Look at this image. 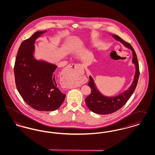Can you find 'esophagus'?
<instances>
[{
    "mask_svg": "<svg viewBox=\"0 0 155 155\" xmlns=\"http://www.w3.org/2000/svg\"><path fill=\"white\" fill-rule=\"evenodd\" d=\"M81 66L80 64H71L70 65L68 66L66 68H65L64 73H63V75L64 76H70V75H74L75 74V72L79 70L80 68H81ZM87 78H83L81 80V82L82 84H84L87 82ZM63 87L65 88H70L71 87V85L69 84H64L63 85Z\"/></svg>",
    "mask_w": 155,
    "mask_h": 155,
    "instance_id": "34e87169",
    "label": "esophagus"
}]
</instances>
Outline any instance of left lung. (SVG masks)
Instances as JSON below:
<instances>
[{"label":"left lung","instance_id":"1","mask_svg":"<svg viewBox=\"0 0 155 155\" xmlns=\"http://www.w3.org/2000/svg\"><path fill=\"white\" fill-rule=\"evenodd\" d=\"M111 35L116 41L120 42L125 47L132 51V62L135 67V73L134 80L129 88L117 96L109 97L103 95L99 92L94 79L91 75L89 76L88 85L91 89V93L85 98V103L90 110L99 114H111L121 109L134 93L140 76V68L137 56L132 46L117 35L114 34Z\"/></svg>","mask_w":155,"mask_h":155}]
</instances>
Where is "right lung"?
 <instances>
[{
  "mask_svg": "<svg viewBox=\"0 0 155 155\" xmlns=\"http://www.w3.org/2000/svg\"><path fill=\"white\" fill-rule=\"evenodd\" d=\"M46 31H37L20 45L15 61V82L24 101L38 111L58 109L66 95L58 87L54 71L58 67L34 57L35 42Z\"/></svg>",
  "mask_w": 155,
  "mask_h": 155,
  "instance_id": "right-lung-1",
  "label": "right lung"
}]
</instances>
